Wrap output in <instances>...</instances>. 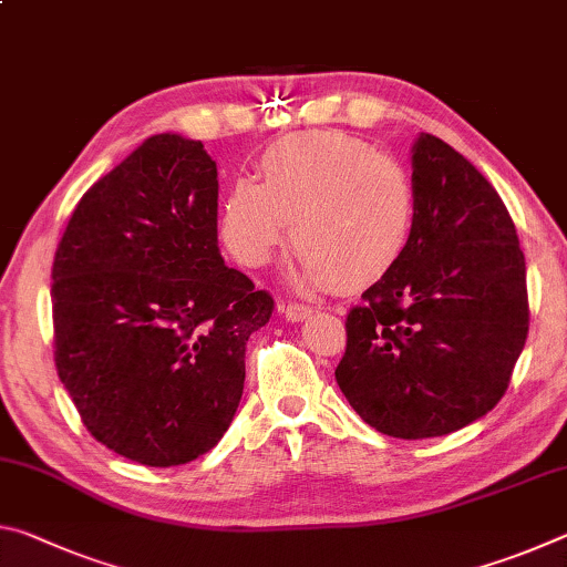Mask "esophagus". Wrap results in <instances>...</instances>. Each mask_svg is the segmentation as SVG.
Returning a JSON list of instances; mask_svg holds the SVG:
<instances>
[{"label":"esophagus","instance_id":"1","mask_svg":"<svg viewBox=\"0 0 567 567\" xmlns=\"http://www.w3.org/2000/svg\"><path fill=\"white\" fill-rule=\"evenodd\" d=\"M282 312H285V318L290 320V322H302V320H307L315 312V307L300 305V302H282Z\"/></svg>","mask_w":567,"mask_h":567}]
</instances>
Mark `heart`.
<instances>
[{"mask_svg":"<svg viewBox=\"0 0 567 567\" xmlns=\"http://www.w3.org/2000/svg\"><path fill=\"white\" fill-rule=\"evenodd\" d=\"M262 182L235 179L219 209V233L247 267L272 260L292 225L297 280L358 292L405 257L417 192L395 157L344 132L292 134L260 162Z\"/></svg>","mask_w":567,"mask_h":567,"instance_id":"heart-1","label":"heart"}]
</instances>
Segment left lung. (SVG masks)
Wrapping results in <instances>:
<instances>
[{
  "mask_svg": "<svg viewBox=\"0 0 567 567\" xmlns=\"http://www.w3.org/2000/svg\"><path fill=\"white\" fill-rule=\"evenodd\" d=\"M417 219L402 262L348 315L334 380L378 433L440 437L487 415L525 348V255L501 195L443 140L412 145Z\"/></svg>",
  "mask_w": 567,
  "mask_h": 567,
  "instance_id": "1",
  "label": "left lung"
}]
</instances>
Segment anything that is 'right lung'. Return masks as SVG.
<instances>
[{
	"instance_id": "add662e5",
	"label": "right lung",
	"mask_w": 567,
	"mask_h": 567,
	"mask_svg": "<svg viewBox=\"0 0 567 567\" xmlns=\"http://www.w3.org/2000/svg\"><path fill=\"white\" fill-rule=\"evenodd\" d=\"M217 165L152 134L84 192L52 265L54 362L92 437L150 467L213 450L275 300L217 247Z\"/></svg>"
}]
</instances>
